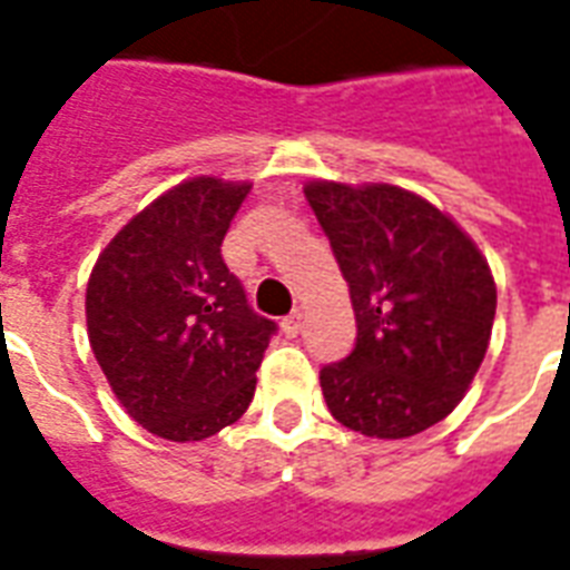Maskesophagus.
<instances>
[{
  "label": "esophagus",
  "mask_w": 570,
  "mask_h": 570,
  "mask_svg": "<svg viewBox=\"0 0 570 570\" xmlns=\"http://www.w3.org/2000/svg\"><path fill=\"white\" fill-rule=\"evenodd\" d=\"M301 331H303V312L301 309H294L291 315H285V318H282V333H285V336H297Z\"/></svg>",
  "instance_id": "34e87169"
}]
</instances>
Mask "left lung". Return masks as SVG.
I'll return each mask as SVG.
<instances>
[{"label":"left lung","mask_w":570,"mask_h":570,"mask_svg":"<svg viewBox=\"0 0 570 570\" xmlns=\"http://www.w3.org/2000/svg\"><path fill=\"white\" fill-rule=\"evenodd\" d=\"M348 282L357 340L321 366L342 426L409 439L444 421L481 366L495 282L472 239L430 200L396 186L303 188Z\"/></svg>","instance_id":"left-lung-1"}]
</instances>
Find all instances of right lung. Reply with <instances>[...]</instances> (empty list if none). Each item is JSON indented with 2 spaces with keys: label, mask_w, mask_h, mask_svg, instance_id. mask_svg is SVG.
I'll return each instance as SVG.
<instances>
[{
  "label": "right lung",
  "mask_w": 570,
  "mask_h": 570,
  "mask_svg": "<svg viewBox=\"0 0 570 570\" xmlns=\"http://www.w3.org/2000/svg\"><path fill=\"white\" fill-rule=\"evenodd\" d=\"M249 183L188 179L128 222L87 285L89 345L126 412L170 442L249 409L276 321L246 301L222 239Z\"/></svg>",
  "instance_id": "right-lung-1"
}]
</instances>
